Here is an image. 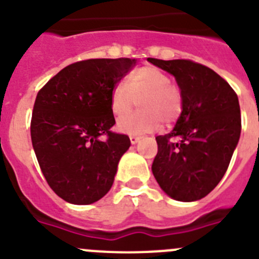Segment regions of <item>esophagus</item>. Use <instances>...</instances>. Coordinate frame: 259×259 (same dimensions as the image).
Returning a JSON list of instances; mask_svg holds the SVG:
<instances>
[{
	"label": "esophagus",
	"instance_id": "obj_1",
	"mask_svg": "<svg viewBox=\"0 0 259 259\" xmlns=\"http://www.w3.org/2000/svg\"><path fill=\"white\" fill-rule=\"evenodd\" d=\"M139 141H141V137H138V135H130V142H132V144H137Z\"/></svg>",
	"mask_w": 259,
	"mask_h": 259
}]
</instances>
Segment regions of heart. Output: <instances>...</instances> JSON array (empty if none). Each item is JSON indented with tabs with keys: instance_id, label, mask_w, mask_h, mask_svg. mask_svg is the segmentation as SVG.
Segmentation results:
<instances>
[{
	"instance_id": "heart-1",
	"label": "heart",
	"mask_w": 259,
	"mask_h": 259,
	"mask_svg": "<svg viewBox=\"0 0 259 259\" xmlns=\"http://www.w3.org/2000/svg\"><path fill=\"white\" fill-rule=\"evenodd\" d=\"M141 110L120 118L117 129L125 134L141 135L156 132L162 122L172 124L181 115L184 97L180 87L171 83L170 75L158 67L143 66L117 81L110 92L111 112L117 117L132 111L135 103Z\"/></svg>"
}]
</instances>
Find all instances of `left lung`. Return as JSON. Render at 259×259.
I'll return each instance as SVG.
<instances>
[{
	"label": "left lung",
	"instance_id": "left-lung-1",
	"mask_svg": "<svg viewBox=\"0 0 259 259\" xmlns=\"http://www.w3.org/2000/svg\"><path fill=\"white\" fill-rule=\"evenodd\" d=\"M148 61L174 75L184 97L172 132L156 137L158 152L152 172L175 200L202 199L221 181L238 146V96L217 72L192 60Z\"/></svg>",
	"mask_w": 259,
	"mask_h": 259
}]
</instances>
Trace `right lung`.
<instances>
[{"label": "right lung", "instance_id": "right-lung-1", "mask_svg": "<svg viewBox=\"0 0 259 259\" xmlns=\"http://www.w3.org/2000/svg\"><path fill=\"white\" fill-rule=\"evenodd\" d=\"M135 65L122 57L74 62L38 92L31 143L48 185L66 202L91 204L112 187L130 139L111 132L110 92Z\"/></svg>", "mask_w": 259, "mask_h": 259}]
</instances>
